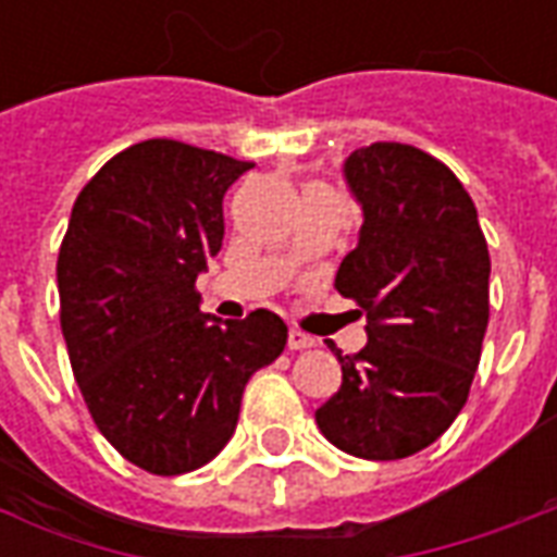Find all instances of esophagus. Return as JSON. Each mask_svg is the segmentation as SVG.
<instances>
[{"instance_id":"1","label":"esophagus","mask_w":557,"mask_h":557,"mask_svg":"<svg viewBox=\"0 0 557 557\" xmlns=\"http://www.w3.org/2000/svg\"><path fill=\"white\" fill-rule=\"evenodd\" d=\"M286 346H289L292 351H301V349H310V346H315V339L307 337V334H301V331H289Z\"/></svg>"}]
</instances>
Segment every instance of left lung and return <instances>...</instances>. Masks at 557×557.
<instances>
[{"label":"left lung","instance_id":"8db88e82","mask_svg":"<svg viewBox=\"0 0 557 557\" xmlns=\"http://www.w3.org/2000/svg\"><path fill=\"white\" fill-rule=\"evenodd\" d=\"M343 178L363 223L334 286L367 313V346L334 349L343 385L315 423L346 454L403 459L466 406L490 322V250L466 187L420 148H358Z\"/></svg>","mask_w":557,"mask_h":557}]
</instances>
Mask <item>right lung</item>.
Masks as SVG:
<instances>
[{
  "label": "right lung",
  "instance_id": "right-lung-1",
  "mask_svg": "<svg viewBox=\"0 0 557 557\" xmlns=\"http://www.w3.org/2000/svg\"><path fill=\"white\" fill-rule=\"evenodd\" d=\"M247 160L146 139L79 190L55 262L67 358L91 418L151 474L206 466L235 432L247 379L286 346L271 310L223 322L196 277L223 244V194Z\"/></svg>",
  "mask_w": 557,
  "mask_h": 557
}]
</instances>
